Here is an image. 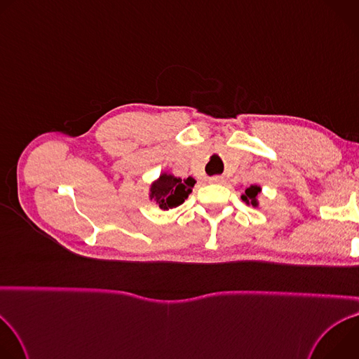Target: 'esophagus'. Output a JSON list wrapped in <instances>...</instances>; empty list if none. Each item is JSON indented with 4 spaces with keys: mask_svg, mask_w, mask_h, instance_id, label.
Masks as SVG:
<instances>
[{
    "mask_svg": "<svg viewBox=\"0 0 359 359\" xmlns=\"http://www.w3.org/2000/svg\"><path fill=\"white\" fill-rule=\"evenodd\" d=\"M209 182H210V183H223L224 179H223L222 176H213V177L209 179Z\"/></svg>",
    "mask_w": 359,
    "mask_h": 359,
    "instance_id": "34e87169",
    "label": "esophagus"
}]
</instances>
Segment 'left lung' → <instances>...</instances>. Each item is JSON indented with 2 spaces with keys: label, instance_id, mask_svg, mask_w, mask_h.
Returning <instances> with one entry per match:
<instances>
[{
  "label": "left lung",
  "instance_id": "8db88e82",
  "mask_svg": "<svg viewBox=\"0 0 359 359\" xmlns=\"http://www.w3.org/2000/svg\"><path fill=\"white\" fill-rule=\"evenodd\" d=\"M262 191V187L257 184H251L250 187L245 189V191L241 194V200L245 201L247 204H251L252 208H257L259 206V200L257 196Z\"/></svg>",
  "mask_w": 359,
  "mask_h": 359
}]
</instances>
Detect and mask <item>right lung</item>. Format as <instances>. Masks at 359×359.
Here are the masks:
<instances>
[{
  "label": "right lung",
  "instance_id": "1",
  "mask_svg": "<svg viewBox=\"0 0 359 359\" xmlns=\"http://www.w3.org/2000/svg\"><path fill=\"white\" fill-rule=\"evenodd\" d=\"M196 180L193 177L180 179L170 173H162L158 180L150 184V200H155L159 209H175L189 197Z\"/></svg>",
  "mask_w": 359,
  "mask_h": 359
}]
</instances>
